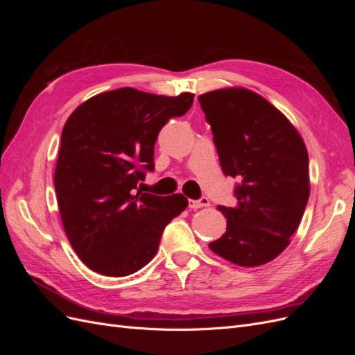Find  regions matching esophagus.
Instances as JSON below:
<instances>
[{
	"label": "esophagus",
	"instance_id": "esophagus-1",
	"mask_svg": "<svg viewBox=\"0 0 355 355\" xmlns=\"http://www.w3.org/2000/svg\"><path fill=\"white\" fill-rule=\"evenodd\" d=\"M188 206H189V209H194L196 210V209L210 206V202H209V200L206 197H202L201 200H189L188 201Z\"/></svg>",
	"mask_w": 355,
	"mask_h": 355
}]
</instances>
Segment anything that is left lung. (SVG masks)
<instances>
[{
    "label": "left lung",
    "instance_id": "left-lung-1",
    "mask_svg": "<svg viewBox=\"0 0 355 355\" xmlns=\"http://www.w3.org/2000/svg\"><path fill=\"white\" fill-rule=\"evenodd\" d=\"M222 171L237 178V204L218 209L227 232L210 250L239 266H259L284 252L309 198L308 151L287 116L261 94L227 87L201 94Z\"/></svg>",
    "mask_w": 355,
    "mask_h": 355
}]
</instances>
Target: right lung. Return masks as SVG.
I'll return each mask as SVG.
<instances>
[{"label": "right lung", "instance_id": "add662e5", "mask_svg": "<svg viewBox=\"0 0 355 355\" xmlns=\"http://www.w3.org/2000/svg\"><path fill=\"white\" fill-rule=\"evenodd\" d=\"M192 93L164 96L123 87L83 102L62 130L55 188L63 230L92 271L125 277L153 261L166 225L184 211L182 194L136 191L154 170L157 136L184 115Z\"/></svg>", "mask_w": 355, "mask_h": 355}]
</instances>
